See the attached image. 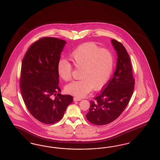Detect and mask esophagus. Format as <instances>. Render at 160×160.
I'll list each match as a JSON object with an SVG mask.
<instances>
[{"label": "esophagus", "mask_w": 160, "mask_h": 160, "mask_svg": "<svg viewBox=\"0 0 160 160\" xmlns=\"http://www.w3.org/2000/svg\"><path fill=\"white\" fill-rule=\"evenodd\" d=\"M73 100H74V101L76 102V101H80V100H82V99H80L79 98H77V97H74L73 98Z\"/></svg>", "instance_id": "34e87169"}]
</instances>
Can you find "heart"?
Returning <instances> with one entry per match:
<instances>
[{
	"instance_id": "obj_1",
	"label": "heart",
	"mask_w": 160,
	"mask_h": 160,
	"mask_svg": "<svg viewBox=\"0 0 160 160\" xmlns=\"http://www.w3.org/2000/svg\"><path fill=\"white\" fill-rule=\"evenodd\" d=\"M70 58L75 67L80 69V79L67 84L65 90L80 98L86 96L93 88L96 90L103 88L110 78L115 62L110 51L92 42L78 46L72 51ZM57 72L62 80L68 81L72 78V65L66 60H61Z\"/></svg>"
}]
</instances>
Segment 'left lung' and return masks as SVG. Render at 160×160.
<instances>
[{"label":"left lung","mask_w":160,"mask_h":160,"mask_svg":"<svg viewBox=\"0 0 160 160\" xmlns=\"http://www.w3.org/2000/svg\"><path fill=\"white\" fill-rule=\"evenodd\" d=\"M111 42L118 56L115 72L95 101L90 102L89 111L86 115L88 121L96 125H107L120 116L134 90L135 80L129 54L121 42L115 39Z\"/></svg>","instance_id":"obj_1"}]
</instances>
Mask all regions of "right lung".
I'll return each mask as SVG.
<instances>
[{
    "mask_svg": "<svg viewBox=\"0 0 160 160\" xmlns=\"http://www.w3.org/2000/svg\"><path fill=\"white\" fill-rule=\"evenodd\" d=\"M66 41L45 37L33 43L23 57L20 88L22 98L32 116L45 124H53L62 118L73 98L60 93L57 65Z\"/></svg>",
    "mask_w": 160,
    "mask_h": 160,
    "instance_id": "1",
    "label": "right lung"
}]
</instances>
